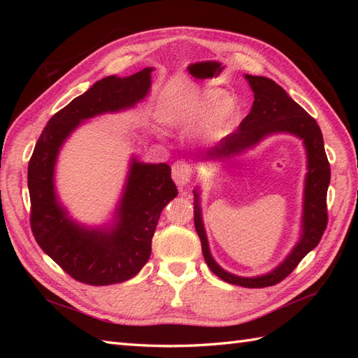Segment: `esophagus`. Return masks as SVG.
Wrapping results in <instances>:
<instances>
[{"instance_id": "obj_1", "label": "esophagus", "mask_w": 358, "mask_h": 358, "mask_svg": "<svg viewBox=\"0 0 358 358\" xmlns=\"http://www.w3.org/2000/svg\"><path fill=\"white\" fill-rule=\"evenodd\" d=\"M191 177H192V169L191 166L185 162H177L172 166V178L180 189L186 187L189 183H191Z\"/></svg>"}]
</instances>
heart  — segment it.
Here are the masks:
<instances>
[{
    "label": "heart",
    "mask_w": 358,
    "mask_h": 358,
    "mask_svg": "<svg viewBox=\"0 0 358 358\" xmlns=\"http://www.w3.org/2000/svg\"><path fill=\"white\" fill-rule=\"evenodd\" d=\"M235 113H237V104L231 98H226L220 90H206L191 104L186 112V123L200 124L212 117L209 132L210 135L222 134L224 129L231 124Z\"/></svg>",
    "instance_id": "heart-1"
}]
</instances>
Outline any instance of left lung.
Returning a JSON list of instances; mask_svg holds the SVG:
<instances>
[{
    "instance_id": "obj_1",
    "label": "left lung",
    "mask_w": 358,
    "mask_h": 358,
    "mask_svg": "<svg viewBox=\"0 0 358 358\" xmlns=\"http://www.w3.org/2000/svg\"><path fill=\"white\" fill-rule=\"evenodd\" d=\"M246 80L249 81L250 89L254 90L255 100L252 109L243 118L237 131L226 135L208 155L223 158L240 154L241 150L252 148L263 136L275 132L294 134L301 138L308 152L301 240L277 269L262 277L245 278L223 271L210 257L208 238L201 222L200 196L196 191H194V223L201 241L204 260L217 277L227 281V283L243 287H268L285 280L303 258L320 243L326 226H328L326 194H328L331 181V167L324 152L323 135L317 121L299 103H295L275 81L266 77H254V75H246Z\"/></svg>"
}]
</instances>
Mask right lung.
<instances>
[{"instance_id":"obj_1","label":"right lung","mask_w":358,"mask_h":358,"mask_svg":"<svg viewBox=\"0 0 358 358\" xmlns=\"http://www.w3.org/2000/svg\"><path fill=\"white\" fill-rule=\"evenodd\" d=\"M152 69L131 77H106L58 110L38 138L27 169L30 229L38 245L59 268L81 283L106 286L135 277L152 252L159 214L177 196L169 164H143L134 159L109 232L83 229L67 218L53 191V166L63 141L83 120L132 108L150 87Z\"/></svg>"}]
</instances>
